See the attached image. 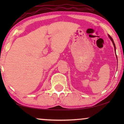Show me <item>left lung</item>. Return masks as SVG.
Instances as JSON below:
<instances>
[{
	"instance_id": "8db88e82",
	"label": "left lung",
	"mask_w": 124,
	"mask_h": 124,
	"mask_svg": "<svg viewBox=\"0 0 124 124\" xmlns=\"http://www.w3.org/2000/svg\"><path fill=\"white\" fill-rule=\"evenodd\" d=\"M108 36H109V37L110 38V40H112V43H113V45H114V47L115 51V44H114V41H113V39H112V38L109 35H108ZM116 57H117V56H116Z\"/></svg>"
}]
</instances>
